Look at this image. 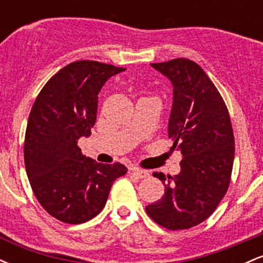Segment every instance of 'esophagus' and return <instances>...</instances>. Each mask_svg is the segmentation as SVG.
<instances>
[{
  "instance_id": "obj_1",
  "label": "esophagus",
  "mask_w": 263,
  "mask_h": 263,
  "mask_svg": "<svg viewBox=\"0 0 263 263\" xmlns=\"http://www.w3.org/2000/svg\"><path fill=\"white\" fill-rule=\"evenodd\" d=\"M132 173L136 174L138 178H141V179H143V178H147L149 176L148 171H144V170H140V168H132Z\"/></svg>"
}]
</instances>
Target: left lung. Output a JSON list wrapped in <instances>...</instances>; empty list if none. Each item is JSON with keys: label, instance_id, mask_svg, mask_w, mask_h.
Segmentation results:
<instances>
[{"label": "left lung", "instance_id": "left-lung-1", "mask_svg": "<svg viewBox=\"0 0 263 263\" xmlns=\"http://www.w3.org/2000/svg\"><path fill=\"white\" fill-rule=\"evenodd\" d=\"M151 65L173 85L168 137L183 159L177 176L153 173L165 190L146 211L163 228L185 230L209 218L228 192L234 132L221 95L197 63L178 58Z\"/></svg>", "mask_w": 263, "mask_h": 263}]
</instances>
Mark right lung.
Instances as JSON below:
<instances>
[{
	"label": "right lung",
	"instance_id": "add662e5",
	"mask_svg": "<svg viewBox=\"0 0 263 263\" xmlns=\"http://www.w3.org/2000/svg\"><path fill=\"white\" fill-rule=\"evenodd\" d=\"M123 70L93 60L70 63L48 80L32 106L25 137L27 176L44 210L66 224L95 218L115 180L127 173L121 163H98L78 147L80 137L91 135L101 87Z\"/></svg>",
	"mask_w": 263,
	"mask_h": 263
}]
</instances>
